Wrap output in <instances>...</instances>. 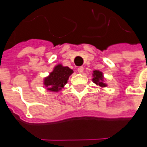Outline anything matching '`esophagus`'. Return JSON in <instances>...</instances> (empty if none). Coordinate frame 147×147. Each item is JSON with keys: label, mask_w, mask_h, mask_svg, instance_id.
<instances>
[{"label": "esophagus", "mask_w": 147, "mask_h": 147, "mask_svg": "<svg viewBox=\"0 0 147 147\" xmlns=\"http://www.w3.org/2000/svg\"><path fill=\"white\" fill-rule=\"evenodd\" d=\"M83 69H84L83 67H78V72L79 74H82V72H83Z\"/></svg>", "instance_id": "obj_1"}]
</instances>
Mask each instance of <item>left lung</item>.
<instances>
[{"label": "left lung", "mask_w": 147, "mask_h": 147, "mask_svg": "<svg viewBox=\"0 0 147 147\" xmlns=\"http://www.w3.org/2000/svg\"><path fill=\"white\" fill-rule=\"evenodd\" d=\"M92 81L95 82L96 85H99L100 87H106L107 85L104 82V78H103V74L98 70L93 71V78Z\"/></svg>", "instance_id": "1"}]
</instances>
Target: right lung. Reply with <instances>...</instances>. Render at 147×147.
Instances as JSON below:
<instances>
[{
    "instance_id": "1",
    "label": "right lung",
    "mask_w": 147,
    "mask_h": 147,
    "mask_svg": "<svg viewBox=\"0 0 147 147\" xmlns=\"http://www.w3.org/2000/svg\"><path fill=\"white\" fill-rule=\"evenodd\" d=\"M72 74L73 70L69 67H64L62 65H56L50 75L44 79V85L49 91L59 92L67 83L69 77Z\"/></svg>"
}]
</instances>
